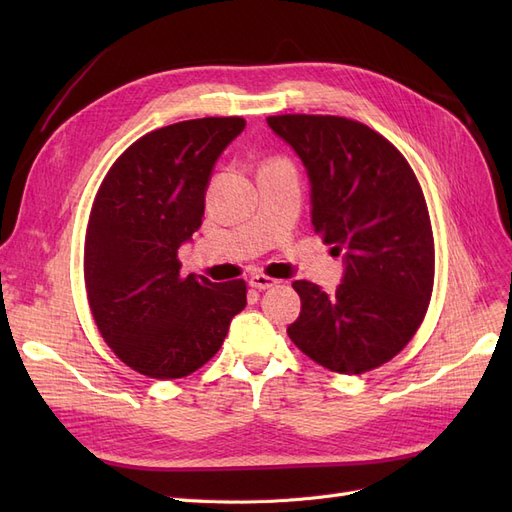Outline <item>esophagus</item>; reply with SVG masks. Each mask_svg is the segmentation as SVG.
<instances>
[{
  "label": "esophagus",
  "mask_w": 512,
  "mask_h": 512,
  "mask_svg": "<svg viewBox=\"0 0 512 512\" xmlns=\"http://www.w3.org/2000/svg\"><path fill=\"white\" fill-rule=\"evenodd\" d=\"M277 284H280V282L273 280V277H269V275H262V273L250 277V286L258 288V290H269V288H275Z\"/></svg>",
  "instance_id": "esophagus-1"
}]
</instances>
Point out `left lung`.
<instances>
[{
    "label": "left lung",
    "instance_id": "obj_1",
    "mask_svg": "<svg viewBox=\"0 0 512 512\" xmlns=\"http://www.w3.org/2000/svg\"><path fill=\"white\" fill-rule=\"evenodd\" d=\"M271 130L303 160L314 232L346 250L335 294L297 280L301 314L288 337L337 374L389 363L421 327L433 292L436 250L412 166L382 134L337 115H271Z\"/></svg>",
    "mask_w": 512,
    "mask_h": 512
}]
</instances>
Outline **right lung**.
<instances>
[{"mask_svg":"<svg viewBox=\"0 0 512 512\" xmlns=\"http://www.w3.org/2000/svg\"><path fill=\"white\" fill-rule=\"evenodd\" d=\"M243 128V117H205L147 132L108 168L91 205L83 256L91 316L117 359L147 378L203 367L247 305L243 280L183 277L177 258L203 224L215 160Z\"/></svg>","mask_w":512,"mask_h":512,"instance_id":"right-lung-1","label":"right lung"}]
</instances>
